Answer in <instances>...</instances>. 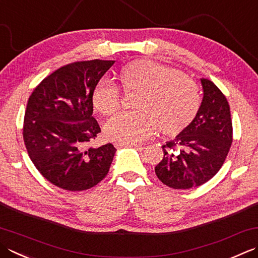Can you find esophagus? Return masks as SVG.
I'll return each instance as SVG.
<instances>
[{
	"instance_id": "34e87169",
	"label": "esophagus",
	"mask_w": 258,
	"mask_h": 258,
	"mask_svg": "<svg viewBox=\"0 0 258 258\" xmlns=\"http://www.w3.org/2000/svg\"><path fill=\"white\" fill-rule=\"evenodd\" d=\"M114 145H115V148H124V146H132V148H136V149H140V150L143 149L142 145L136 144V143H119V142H117V143H115Z\"/></svg>"
}]
</instances>
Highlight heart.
I'll list each match as a JSON object with an SVG mask.
<instances>
[{
    "mask_svg": "<svg viewBox=\"0 0 258 258\" xmlns=\"http://www.w3.org/2000/svg\"><path fill=\"white\" fill-rule=\"evenodd\" d=\"M136 94L135 112H124L106 123L107 139L135 143L149 139L159 127L163 135L173 136L188 126L199 110L200 95L192 79L179 70L150 60H136L120 69L118 85L99 80L92 95L93 105L103 115L120 108L122 94Z\"/></svg>",
    "mask_w": 258,
    "mask_h": 258,
    "instance_id": "obj_1",
    "label": "heart"
}]
</instances>
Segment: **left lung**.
Returning a JSON list of instances; mask_svg holds the SVG:
<instances>
[{"label":"left lung","instance_id":"left-lung-1","mask_svg":"<svg viewBox=\"0 0 258 258\" xmlns=\"http://www.w3.org/2000/svg\"><path fill=\"white\" fill-rule=\"evenodd\" d=\"M204 99L195 119L162 146L155 166L161 182L172 189H191L209 181L223 166L233 143V123L226 96L208 79H201Z\"/></svg>","mask_w":258,"mask_h":258}]
</instances>
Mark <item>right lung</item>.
Wrapping results in <instances>:
<instances>
[{
    "label": "right lung",
    "instance_id": "1",
    "mask_svg": "<svg viewBox=\"0 0 258 258\" xmlns=\"http://www.w3.org/2000/svg\"><path fill=\"white\" fill-rule=\"evenodd\" d=\"M114 60L64 64L34 88L24 113L23 141L35 168L49 182L68 191L99 183L109 171L116 149L88 144L100 127L93 117L95 86Z\"/></svg>",
    "mask_w": 258,
    "mask_h": 258
}]
</instances>
